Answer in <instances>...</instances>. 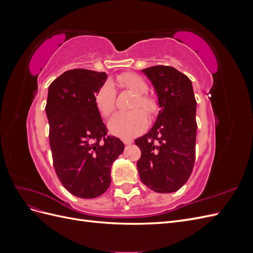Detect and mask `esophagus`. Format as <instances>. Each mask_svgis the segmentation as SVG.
<instances>
[{"mask_svg": "<svg viewBox=\"0 0 253 253\" xmlns=\"http://www.w3.org/2000/svg\"><path fill=\"white\" fill-rule=\"evenodd\" d=\"M122 141H124V143H125L126 145H128V144L133 143V140H132V139H124Z\"/></svg>", "mask_w": 253, "mask_h": 253, "instance_id": "obj_1", "label": "esophagus"}]
</instances>
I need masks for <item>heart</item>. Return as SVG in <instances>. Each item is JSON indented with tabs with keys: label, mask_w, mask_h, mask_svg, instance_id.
I'll return each mask as SVG.
<instances>
[{
	"label": "heart",
	"mask_w": 253,
	"mask_h": 253,
	"mask_svg": "<svg viewBox=\"0 0 253 253\" xmlns=\"http://www.w3.org/2000/svg\"><path fill=\"white\" fill-rule=\"evenodd\" d=\"M116 84L121 88L131 91L135 95L129 109L126 113H118L111 119L109 127L114 135L121 138H129L140 133L147 125V116L152 118L159 112L160 105L157 98L148 94V84L139 75L125 73L116 77ZM95 102L98 111L103 117L108 118L115 111L116 106V90L111 82H105L97 90ZM143 111H141V110Z\"/></svg>",
	"instance_id": "heart-1"
}]
</instances>
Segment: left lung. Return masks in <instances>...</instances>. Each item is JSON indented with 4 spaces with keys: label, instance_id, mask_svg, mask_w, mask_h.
Wrapping results in <instances>:
<instances>
[{
    "label": "left lung",
    "instance_id": "1",
    "mask_svg": "<svg viewBox=\"0 0 253 253\" xmlns=\"http://www.w3.org/2000/svg\"><path fill=\"white\" fill-rule=\"evenodd\" d=\"M142 72L154 85L162 110L150 131L135 140L141 151L137 170L151 190L172 193L187 182L195 163L197 124L192 83L172 66H151Z\"/></svg>",
    "mask_w": 253,
    "mask_h": 253
}]
</instances>
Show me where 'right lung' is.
<instances>
[{
	"mask_svg": "<svg viewBox=\"0 0 253 253\" xmlns=\"http://www.w3.org/2000/svg\"><path fill=\"white\" fill-rule=\"evenodd\" d=\"M105 73L75 68L48 87L45 111L56 174L63 187L80 198H95L111 185V167L125 144L108 135L95 102Z\"/></svg>",
	"mask_w": 253,
	"mask_h": 253,
	"instance_id": "1",
	"label": "right lung"
}]
</instances>
